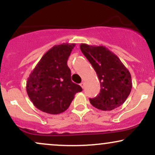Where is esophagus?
<instances>
[{"mask_svg":"<svg viewBox=\"0 0 155 155\" xmlns=\"http://www.w3.org/2000/svg\"><path fill=\"white\" fill-rule=\"evenodd\" d=\"M80 86L81 87V88L84 89V82H81V84H80Z\"/></svg>","mask_w":155,"mask_h":155,"instance_id":"obj_1","label":"esophagus"}]
</instances>
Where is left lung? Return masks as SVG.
Here are the masks:
<instances>
[{
  "instance_id": "obj_1",
  "label": "left lung",
  "mask_w": 155,
  "mask_h": 155,
  "mask_svg": "<svg viewBox=\"0 0 155 155\" xmlns=\"http://www.w3.org/2000/svg\"><path fill=\"white\" fill-rule=\"evenodd\" d=\"M80 49L91 63L101 83L100 93L90 99V104L103 111H111L123 104L133 86L128 69L104 46L81 44Z\"/></svg>"
}]
</instances>
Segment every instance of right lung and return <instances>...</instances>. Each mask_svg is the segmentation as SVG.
I'll use <instances>...</instances> for the list:
<instances>
[{
    "label": "right lung",
    "mask_w": 155,
    "mask_h": 155,
    "mask_svg": "<svg viewBox=\"0 0 155 155\" xmlns=\"http://www.w3.org/2000/svg\"><path fill=\"white\" fill-rule=\"evenodd\" d=\"M76 44L54 45L43 55L32 71L26 83V90L38 109L50 114L66 111L76 92H81L79 85L71 81L67 65L68 57Z\"/></svg>",
    "instance_id": "1"
}]
</instances>
